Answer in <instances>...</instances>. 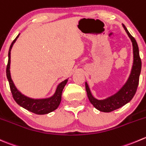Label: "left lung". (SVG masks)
I'll return each instance as SVG.
<instances>
[{"instance_id":"obj_1","label":"left lung","mask_w":146,"mask_h":146,"mask_svg":"<svg viewBox=\"0 0 146 146\" xmlns=\"http://www.w3.org/2000/svg\"><path fill=\"white\" fill-rule=\"evenodd\" d=\"M123 27L131 39L133 45V63L129 78L122 88L113 96L103 100H98L94 98L90 92L87 82H86V90L89 100L98 111L105 113L111 112L120 108L131 101L135 94L139 83V77L141 71V60L139 55V49L135 39L130 34L124 25Z\"/></svg>"}]
</instances>
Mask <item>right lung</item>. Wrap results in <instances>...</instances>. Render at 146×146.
<instances>
[{
	"label": "right lung",
	"instance_id": "right-lung-1",
	"mask_svg": "<svg viewBox=\"0 0 146 146\" xmlns=\"http://www.w3.org/2000/svg\"><path fill=\"white\" fill-rule=\"evenodd\" d=\"M20 34L15 38V40L12 42L11 46H10L9 51H8V61L6 68V76L9 82L10 88H11V93H12L13 97L17 103L20 106L23 107V108L26 109L31 112L34 113L38 115H44L48 114L52 111H55L56 109L60 105L61 101L62 92L65 86L67 83L68 79L63 80L61 83H59L57 86L56 92L50 98H40V99H34L31 98L27 97L25 95L22 94L18 89L16 88L15 86L14 85L13 81L11 79V72H10V65H11V51L12 49L13 46L16 41L17 38H18Z\"/></svg>",
	"mask_w": 146,
	"mask_h": 146
}]
</instances>
